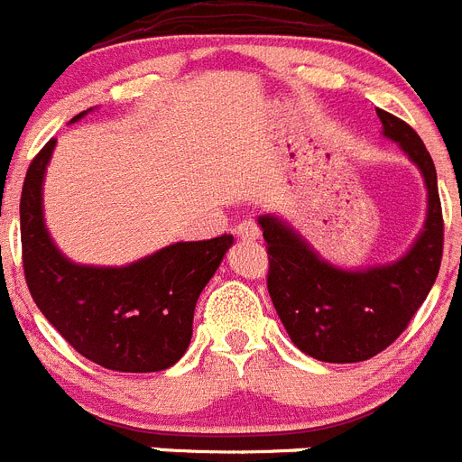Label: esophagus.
I'll return each mask as SVG.
<instances>
[{
	"label": "esophagus",
	"instance_id": "obj_1",
	"mask_svg": "<svg viewBox=\"0 0 462 462\" xmlns=\"http://www.w3.org/2000/svg\"><path fill=\"white\" fill-rule=\"evenodd\" d=\"M236 234L245 240H257L259 238V226L254 219H243V222L236 226Z\"/></svg>",
	"mask_w": 462,
	"mask_h": 462
}]
</instances>
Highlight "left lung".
Returning a JSON list of instances; mask_svg holds the SVG:
<instances>
[{
  "instance_id": "8db88e82",
  "label": "left lung",
  "mask_w": 462,
  "mask_h": 462,
  "mask_svg": "<svg viewBox=\"0 0 462 462\" xmlns=\"http://www.w3.org/2000/svg\"><path fill=\"white\" fill-rule=\"evenodd\" d=\"M383 135L395 140L423 172L428 217L419 240L395 263L344 271L327 263L275 217H259L269 252V285L278 318L299 350L322 362H362L400 337L439 273L444 250L437 171L416 130L376 109Z\"/></svg>"
}]
</instances>
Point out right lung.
<instances>
[{
	"label": "right lung",
	"mask_w": 462,
	"mask_h": 462,
	"mask_svg": "<svg viewBox=\"0 0 462 462\" xmlns=\"http://www.w3.org/2000/svg\"><path fill=\"white\" fill-rule=\"evenodd\" d=\"M53 147L49 140L34 156L21 193L23 269L34 303L86 360L112 372L168 369L187 353L196 301L234 236L175 243L121 269L72 263L43 226L42 184Z\"/></svg>",
	"instance_id": "right-lung-1"
}]
</instances>
